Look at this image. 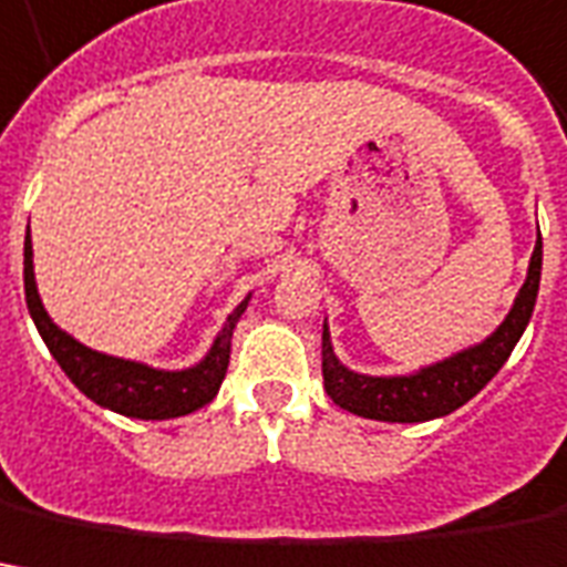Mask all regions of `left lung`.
<instances>
[{"mask_svg": "<svg viewBox=\"0 0 567 567\" xmlns=\"http://www.w3.org/2000/svg\"><path fill=\"white\" fill-rule=\"evenodd\" d=\"M543 271V239L537 230V246L527 265L522 290L515 296L512 309L503 318V324L484 337L481 343L465 346L434 364H424L409 374H362L346 368L330 340V328L324 321L321 337V371H324V390L328 396L352 412V415L371 417V421H390V424H417L455 412L487 386L496 371L508 362L515 343L522 340L524 328L537 306Z\"/></svg>", "mask_w": 567, "mask_h": 567, "instance_id": "1", "label": "left lung"}]
</instances>
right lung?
Masks as SVG:
<instances>
[{
	"label": "right lung",
	"instance_id": "obj_1",
	"mask_svg": "<svg viewBox=\"0 0 567 567\" xmlns=\"http://www.w3.org/2000/svg\"><path fill=\"white\" fill-rule=\"evenodd\" d=\"M24 296L27 311L40 330L43 343L49 346L52 359L62 364V371L80 393L109 412L140 417V421H168V417L189 415L218 396V386H221L227 362H230V337L252 299V292H249L237 309L227 315L224 328L218 330V337L212 340L208 352L199 362L168 371V368H152L146 362L96 352V349L74 340L68 330H62L49 318L40 290H37V275H33L30 227L24 237Z\"/></svg>",
	"mask_w": 567,
	"mask_h": 567
}]
</instances>
